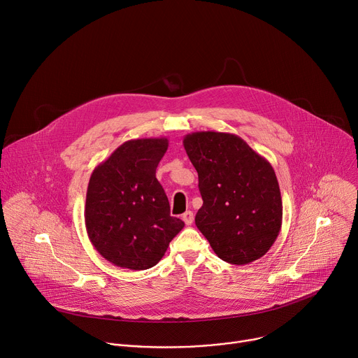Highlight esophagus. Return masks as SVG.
Returning <instances> with one entry per match:
<instances>
[{"label": "esophagus", "mask_w": 358, "mask_h": 358, "mask_svg": "<svg viewBox=\"0 0 358 358\" xmlns=\"http://www.w3.org/2000/svg\"><path fill=\"white\" fill-rule=\"evenodd\" d=\"M182 219H183V222H185L186 225H192V224H194L195 215H194V212H192V210H186V212L182 215Z\"/></svg>", "instance_id": "esophagus-1"}]
</instances>
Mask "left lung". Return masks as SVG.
<instances>
[{
  "label": "left lung",
  "mask_w": 358,
  "mask_h": 358,
  "mask_svg": "<svg viewBox=\"0 0 358 358\" xmlns=\"http://www.w3.org/2000/svg\"><path fill=\"white\" fill-rule=\"evenodd\" d=\"M203 199L195 224L213 252L234 265L264 257L282 225L280 185L271 163L232 133L183 137Z\"/></svg>",
  "instance_id": "left-lung-1"
}]
</instances>
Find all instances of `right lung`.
<instances>
[{
    "label": "right lung",
    "mask_w": 358,
    "mask_h": 358,
    "mask_svg": "<svg viewBox=\"0 0 358 358\" xmlns=\"http://www.w3.org/2000/svg\"><path fill=\"white\" fill-rule=\"evenodd\" d=\"M166 137L133 139L94 168L86 195L85 222L96 251L120 268L155 266L183 229L171 216L156 168L166 153Z\"/></svg>",
    "instance_id": "right-lung-1"
}]
</instances>
